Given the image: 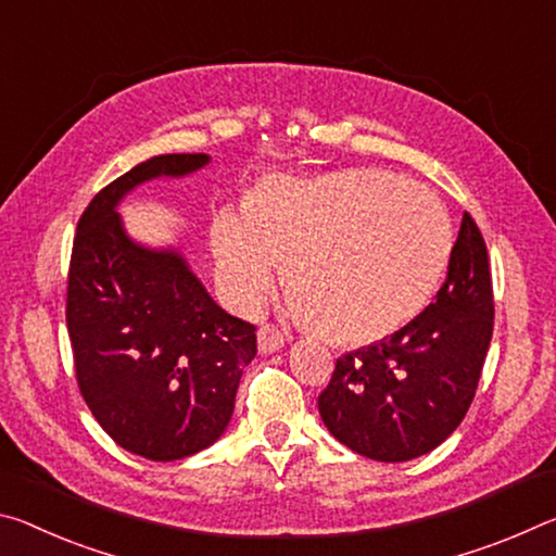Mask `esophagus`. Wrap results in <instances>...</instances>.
Instances as JSON below:
<instances>
[{"mask_svg":"<svg viewBox=\"0 0 556 556\" xmlns=\"http://www.w3.org/2000/svg\"><path fill=\"white\" fill-rule=\"evenodd\" d=\"M286 342H288V338L278 330V327L263 325L258 330V352L261 354H273V352L283 350Z\"/></svg>","mask_w":556,"mask_h":556,"instance_id":"1","label":"esophagus"}]
</instances>
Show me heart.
I'll use <instances>...</instances> for the list:
<instances>
[{"mask_svg": "<svg viewBox=\"0 0 556 556\" xmlns=\"http://www.w3.org/2000/svg\"><path fill=\"white\" fill-rule=\"evenodd\" d=\"M216 276L256 311L286 266L295 313L332 342L394 332L439 286L451 224L429 189L379 169L315 179L266 177L245 212L222 208L208 229Z\"/></svg>", "mask_w": 556, "mask_h": 556, "instance_id": "b5f03b06", "label": "heart"}]
</instances>
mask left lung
<instances>
[{
  "mask_svg": "<svg viewBox=\"0 0 556 556\" xmlns=\"http://www.w3.org/2000/svg\"><path fill=\"white\" fill-rule=\"evenodd\" d=\"M488 249L466 214L433 303L391 338L338 359L317 399L323 424L350 451L414 460L458 429L493 338Z\"/></svg>",
  "mask_w": 556,
  "mask_h": 556,
  "instance_id": "1",
  "label": "left lung"
}]
</instances>
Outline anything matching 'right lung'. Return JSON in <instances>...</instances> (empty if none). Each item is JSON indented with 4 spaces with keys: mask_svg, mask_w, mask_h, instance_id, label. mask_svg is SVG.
Returning a JSON list of instances; mask_svg holds the SVG:
<instances>
[{
    "mask_svg": "<svg viewBox=\"0 0 556 556\" xmlns=\"http://www.w3.org/2000/svg\"><path fill=\"white\" fill-rule=\"evenodd\" d=\"M212 157L157 154L93 197L68 270L66 323L80 394L135 456L179 460L222 439L256 327L214 303L179 245L127 233L117 206L152 179H181Z\"/></svg>",
    "mask_w": 556,
    "mask_h": 556,
    "instance_id": "1",
    "label": "right lung"
}]
</instances>
